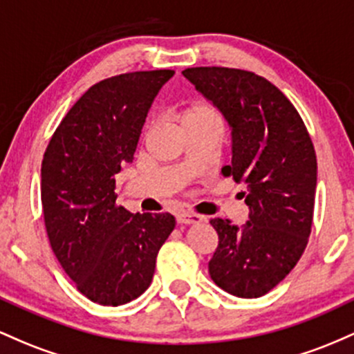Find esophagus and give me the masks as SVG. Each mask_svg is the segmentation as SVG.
<instances>
[{
    "instance_id": "34e87169",
    "label": "esophagus",
    "mask_w": 354,
    "mask_h": 354,
    "mask_svg": "<svg viewBox=\"0 0 354 354\" xmlns=\"http://www.w3.org/2000/svg\"><path fill=\"white\" fill-rule=\"evenodd\" d=\"M176 221L180 223V225H196V223L203 221V216H200V214L186 213V211H183V213L176 214Z\"/></svg>"
}]
</instances>
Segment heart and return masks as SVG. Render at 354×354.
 <instances>
[{
    "mask_svg": "<svg viewBox=\"0 0 354 354\" xmlns=\"http://www.w3.org/2000/svg\"><path fill=\"white\" fill-rule=\"evenodd\" d=\"M205 116H216L214 109L206 103H193L191 106L185 108L180 113V121L181 124L188 123V121L198 120V118H205Z\"/></svg>",
    "mask_w": 354,
    "mask_h": 354,
    "instance_id": "b5f03b06",
    "label": "heart"
}]
</instances>
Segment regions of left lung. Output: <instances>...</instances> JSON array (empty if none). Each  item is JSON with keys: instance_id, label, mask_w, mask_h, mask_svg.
<instances>
[{"instance_id": "1", "label": "left lung", "mask_w": 354, "mask_h": 354, "mask_svg": "<svg viewBox=\"0 0 354 354\" xmlns=\"http://www.w3.org/2000/svg\"><path fill=\"white\" fill-rule=\"evenodd\" d=\"M183 76L230 126L231 165L223 174L248 186L245 225L209 221L219 238L211 279L238 298H259L308 245L318 180L311 138L291 101L263 76L218 66L188 68Z\"/></svg>"}]
</instances>
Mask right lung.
Returning <instances> with one entry per match:
<instances>
[{"mask_svg": "<svg viewBox=\"0 0 354 354\" xmlns=\"http://www.w3.org/2000/svg\"><path fill=\"white\" fill-rule=\"evenodd\" d=\"M171 70L136 71L96 83L73 104L41 165V205L51 248L76 288L120 306L151 284L169 213H129L116 205V174L133 163L154 98Z\"/></svg>", "mask_w": 354, "mask_h": 354, "instance_id": "1", "label": "right lung"}]
</instances>
